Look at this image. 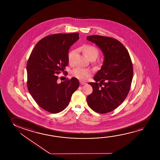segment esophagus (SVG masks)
<instances>
[{
	"mask_svg": "<svg viewBox=\"0 0 160 160\" xmlns=\"http://www.w3.org/2000/svg\"><path fill=\"white\" fill-rule=\"evenodd\" d=\"M80 84L81 85H84V84H86L85 82H83V81H80Z\"/></svg>",
	"mask_w": 160,
	"mask_h": 160,
	"instance_id": "esophagus-1",
	"label": "esophagus"
}]
</instances>
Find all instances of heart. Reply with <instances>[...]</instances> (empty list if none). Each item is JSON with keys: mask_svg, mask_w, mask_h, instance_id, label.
<instances>
[{"mask_svg": "<svg viewBox=\"0 0 160 160\" xmlns=\"http://www.w3.org/2000/svg\"><path fill=\"white\" fill-rule=\"evenodd\" d=\"M81 50L85 57L88 59L95 60L99 55V51L96 47L92 45H86L82 46L81 48ZM75 53V50H71L68 54V60L69 62H71L72 60L73 55ZM72 74L74 77L81 80H87L90 75V71L87 68H78L74 69Z\"/></svg>", "mask_w": 160, "mask_h": 160, "instance_id": "heart-1", "label": "heart"}]
</instances>
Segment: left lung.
I'll return each mask as SVG.
<instances>
[{"mask_svg":"<svg viewBox=\"0 0 160 160\" xmlns=\"http://www.w3.org/2000/svg\"><path fill=\"white\" fill-rule=\"evenodd\" d=\"M87 39L102 50L104 59L94 77L95 82L88 83L92 92L87 97V102L97 113H107L121 105L128 94L133 74L132 61L126 47L117 39L98 35Z\"/></svg>","mask_w":160,"mask_h":160,"instance_id":"8db88e82","label":"left lung"}]
</instances>
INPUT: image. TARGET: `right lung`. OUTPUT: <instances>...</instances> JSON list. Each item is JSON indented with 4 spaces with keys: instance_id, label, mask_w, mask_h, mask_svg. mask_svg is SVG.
<instances>
[{
    "instance_id": "right-lung-1",
    "label": "right lung",
    "mask_w": 160,
    "mask_h": 160,
    "mask_svg": "<svg viewBox=\"0 0 160 160\" xmlns=\"http://www.w3.org/2000/svg\"><path fill=\"white\" fill-rule=\"evenodd\" d=\"M79 39V33L48 36L37 43L27 64V88L42 109L58 113L68 105L79 87L78 79L72 78L58 83V75L68 65V50Z\"/></svg>"
}]
</instances>
